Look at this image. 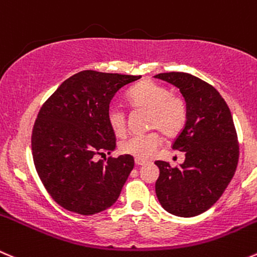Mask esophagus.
Returning a JSON list of instances; mask_svg holds the SVG:
<instances>
[{
  "instance_id": "1",
  "label": "esophagus",
  "mask_w": 257,
  "mask_h": 257,
  "mask_svg": "<svg viewBox=\"0 0 257 257\" xmlns=\"http://www.w3.org/2000/svg\"><path fill=\"white\" fill-rule=\"evenodd\" d=\"M135 164H136V165H138V167H141V165H145L146 161H144V160H139V159H136V160H135Z\"/></svg>"
}]
</instances>
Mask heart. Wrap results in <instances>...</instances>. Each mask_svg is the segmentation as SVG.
<instances>
[{"instance_id": "1", "label": "heart", "mask_w": 257, "mask_h": 257, "mask_svg": "<svg viewBox=\"0 0 257 257\" xmlns=\"http://www.w3.org/2000/svg\"><path fill=\"white\" fill-rule=\"evenodd\" d=\"M127 101L135 109L149 112L148 127L156 128L168 138H174L184 128L188 118V104L184 97L170 92L167 85L145 79L127 92ZM107 122L117 138L126 135V112L118 106L107 109ZM161 144L159 133L133 136L119 144V151L139 160H148Z\"/></svg>"}]
</instances>
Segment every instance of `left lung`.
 <instances>
[{"label":"left lung","mask_w":257,"mask_h":257,"mask_svg":"<svg viewBox=\"0 0 257 257\" xmlns=\"http://www.w3.org/2000/svg\"><path fill=\"white\" fill-rule=\"evenodd\" d=\"M155 78L179 88L188 104L187 123L172 146L185 153V160L175 168L155 161L160 170L156 197L169 213L198 216L219 199L236 172L240 149L231 111L213 85L189 73Z\"/></svg>","instance_id":"left-lung-1"}]
</instances>
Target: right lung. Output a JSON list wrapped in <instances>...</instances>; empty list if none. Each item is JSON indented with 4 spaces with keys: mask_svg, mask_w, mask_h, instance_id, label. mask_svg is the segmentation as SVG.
Segmentation results:
<instances>
[{
    "mask_svg": "<svg viewBox=\"0 0 257 257\" xmlns=\"http://www.w3.org/2000/svg\"><path fill=\"white\" fill-rule=\"evenodd\" d=\"M141 75L83 70L68 78L45 101L31 135L35 169L55 202L90 216L109 208L134 169L130 155L111 154L116 136L107 109L117 90Z\"/></svg>",
    "mask_w": 257,
    "mask_h": 257,
    "instance_id": "obj_1",
    "label": "right lung"
}]
</instances>
